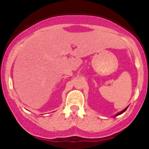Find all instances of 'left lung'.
<instances>
[{
	"label": "left lung",
	"instance_id": "left-lung-1",
	"mask_svg": "<svg viewBox=\"0 0 149 149\" xmlns=\"http://www.w3.org/2000/svg\"><path fill=\"white\" fill-rule=\"evenodd\" d=\"M127 108H128V107H127V108H125V109H124V110H123V111H121V112H120V113H117V114H116V116H118V115H120V114H122V113H124L125 111H126V110H127Z\"/></svg>",
	"mask_w": 149,
	"mask_h": 149
}]
</instances>
